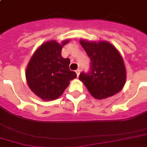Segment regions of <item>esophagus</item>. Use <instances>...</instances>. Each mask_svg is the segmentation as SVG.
Listing matches in <instances>:
<instances>
[{
  "label": "esophagus",
  "instance_id": "34e87169",
  "mask_svg": "<svg viewBox=\"0 0 147 147\" xmlns=\"http://www.w3.org/2000/svg\"><path fill=\"white\" fill-rule=\"evenodd\" d=\"M76 72L77 76H80V69H77V70L76 71Z\"/></svg>",
  "mask_w": 147,
  "mask_h": 147
}]
</instances>
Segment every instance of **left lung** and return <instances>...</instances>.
I'll list each match as a JSON object with an SVG mask.
<instances>
[{"instance_id":"8db88e82","label":"left lung","mask_w":147,"mask_h":147,"mask_svg":"<svg viewBox=\"0 0 147 147\" xmlns=\"http://www.w3.org/2000/svg\"><path fill=\"white\" fill-rule=\"evenodd\" d=\"M80 44L91 63L90 71L81 72L79 79L91 95L102 99L121 91L126 81V68L117 49L108 42L80 40Z\"/></svg>"}]
</instances>
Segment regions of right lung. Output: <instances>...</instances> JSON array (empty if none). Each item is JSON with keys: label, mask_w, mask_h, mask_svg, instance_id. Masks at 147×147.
I'll return each mask as SVG.
<instances>
[{"label": "right lung", "mask_w": 147, "mask_h": 147, "mask_svg": "<svg viewBox=\"0 0 147 147\" xmlns=\"http://www.w3.org/2000/svg\"><path fill=\"white\" fill-rule=\"evenodd\" d=\"M68 42L65 40L63 45ZM63 45L55 40L40 46L31 58L26 70L29 88L44 100L59 98L69 85V81L76 78V73L69 69L70 59L61 56Z\"/></svg>", "instance_id": "add662e5"}]
</instances>
